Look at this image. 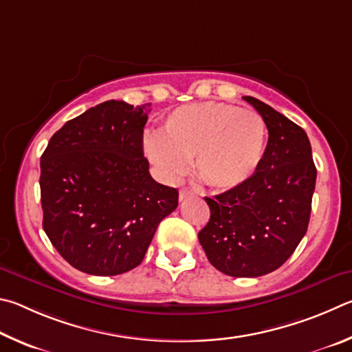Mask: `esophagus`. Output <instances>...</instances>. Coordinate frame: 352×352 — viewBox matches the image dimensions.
Returning <instances> with one entry per match:
<instances>
[{
	"label": "esophagus",
	"instance_id": "34e87169",
	"mask_svg": "<svg viewBox=\"0 0 352 352\" xmlns=\"http://www.w3.org/2000/svg\"><path fill=\"white\" fill-rule=\"evenodd\" d=\"M192 196H195V193L192 192V190H190V188H181L179 201H184V199H187V198H192Z\"/></svg>",
	"mask_w": 352,
	"mask_h": 352
}]
</instances>
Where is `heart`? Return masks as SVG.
<instances>
[{
  "label": "heart",
  "instance_id": "b5f03b06",
  "mask_svg": "<svg viewBox=\"0 0 352 352\" xmlns=\"http://www.w3.org/2000/svg\"><path fill=\"white\" fill-rule=\"evenodd\" d=\"M267 126L254 109L224 102L190 103L166 117L160 135H148L145 151L165 181H176L193 159L198 179L208 187L241 186L260 166Z\"/></svg>",
  "mask_w": 352,
  "mask_h": 352
}]
</instances>
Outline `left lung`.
I'll list each match as a JSON object with an SVG mask.
<instances>
[{"instance_id":"left-lung-1","label":"left lung","mask_w":352,"mask_h":352,"mask_svg":"<svg viewBox=\"0 0 352 352\" xmlns=\"http://www.w3.org/2000/svg\"><path fill=\"white\" fill-rule=\"evenodd\" d=\"M244 100L266 122V151L244 184L206 198L210 219L198 238L219 272L255 278L283 266L306 235L317 168L303 128L255 97Z\"/></svg>"}]
</instances>
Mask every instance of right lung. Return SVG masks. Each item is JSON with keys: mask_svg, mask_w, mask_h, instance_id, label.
Instances as JSON below:
<instances>
[{"mask_svg": "<svg viewBox=\"0 0 352 352\" xmlns=\"http://www.w3.org/2000/svg\"><path fill=\"white\" fill-rule=\"evenodd\" d=\"M150 103L108 100L66 122L41 156L43 229L85 274L138 267L177 190L151 177L142 138Z\"/></svg>", "mask_w": 352, "mask_h": 352, "instance_id": "obj_1", "label": "right lung"}]
</instances>
